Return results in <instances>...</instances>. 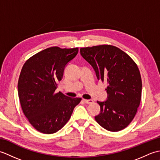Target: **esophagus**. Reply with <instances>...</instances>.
<instances>
[{
    "label": "esophagus",
    "instance_id": "obj_1",
    "mask_svg": "<svg viewBox=\"0 0 160 160\" xmlns=\"http://www.w3.org/2000/svg\"><path fill=\"white\" fill-rule=\"evenodd\" d=\"M83 100L86 104H92V103H93V100Z\"/></svg>",
    "mask_w": 160,
    "mask_h": 160
}]
</instances>
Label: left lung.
Returning <instances> with one entry per match:
<instances>
[{"instance_id": "8db88e82", "label": "left lung", "mask_w": 160, "mask_h": 160, "mask_svg": "<svg viewBox=\"0 0 160 160\" xmlns=\"http://www.w3.org/2000/svg\"><path fill=\"white\" fill-rule=\"evenodd\" d=\"M80 54L92 66L98 79L108 84L107 100L97 102L100 113L95 120L109 131L125 128L133 120L141 101L142 79L136 63L113 45L83 47Z\"/></svg>"}]
</instances>
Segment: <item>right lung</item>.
<instances>
[{
    "label": "right lung",
    "mask_w": 160,
    "mask_h": 160,
    "mask_svg": "<svg viewBox=\"0 0 160 160\" xmlns=\"http://www.w3.org/2000/svg\"><path fill=\"white\" fill-rule=\"evenodd\" d=\"M78 52V47H52L37 53L24 64L18 83L20 102L29 123L40 132L52 134L62 128L82 100L55 93L65 66Z\"/></svg>",
    "instance_id": "right-lung-1"
}]
</instances>
